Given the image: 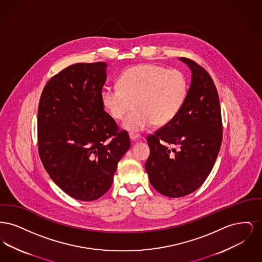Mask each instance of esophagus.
<instances>
[{"instance_id": "34e87169", "label": "esophagus", "mask_w": 262, "mask_h": 262, "mask_svg": "<svg viewBox=\"0 0 262 262\" xmlns=\"http://www.w3.org/2000/svg\"><path fill=\"white\" fill-rule=\"evenodd\" d=\"M129 138H130L133 141H137L138 139H140V136H139V135H137V134H133V133H130V134H129Z\"/></svg>"}]
</instances>
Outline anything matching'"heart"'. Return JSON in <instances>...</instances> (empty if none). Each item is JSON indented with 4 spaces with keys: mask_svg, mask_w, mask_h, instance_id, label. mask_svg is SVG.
<instances>
[{
    "mask_svg": "<svg viewBox=\"0 0 262 262\" xmlns=\"http://www.w3.org/2000/svg\"><path fill=\"white\" fill-rule=\"evenodd\" d=\"M188 90L187 76L179 70L144 63L126 70L119 79V88H105L102 103L123 127L137 133L149 125H167L178 116L186 101Z\"/></svg>",
    "mask_w": 262,
    "mask_h": 262,
    "instance_id": "heart-1",
    "label": "heart"
}]
</instances>
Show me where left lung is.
I'll return each instance as SVG.
<instances>
[{"instance_id":"left-lung-1","label":"left lung","mask_w":262,"mask_h":262,"mask_svg":"<svg viewBox=\"0 0 262 262\" xmlns=\"http://www.w3.org/2000/svg\"><path fill=\"white\" fill-rule=\"evenodd\" d=\"M191 71L182 110L173 121L149 135L145 170L150 184L169 198L185 196L203 184L222 143L219 96L211 76L199 63L180 58Z\"/></svg>"}]
</instances>
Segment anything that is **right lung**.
Listing matches in <instances>:
<instances>
[{
	"instance_id": "add662e5",
	"label": "right lung",
	"mask_w": 262,
	"mask_h": 262,
	"mask_svg": "<svg viewBox=\"0 0 262 262\" xmlns=\"http://www.w3.org/2000/svg\"><path fill=\"white\" fill-rule=\"evenodd\" d=\"M106 62L72 64L54 75L38 106V152L54 183L75 200L92 201L112 187L118 163L130 146L105 112Z\"/></svg>"
}]
</instances>
